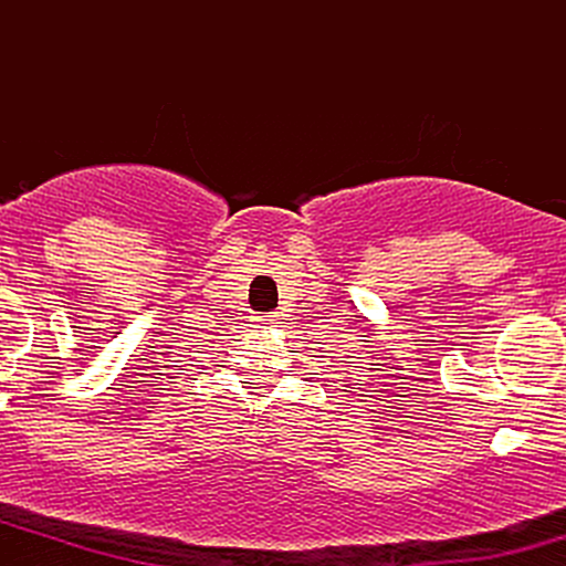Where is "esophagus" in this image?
Wrapping results in <instances>:
<instances>
[{"instance_id": "1", "label": "esophagus", "mask_w": 566, "mask_h": 566, "mask_svg": "<svg viewBox=\"0 0 566 566\" xmlns=\"http://www.w3.org/2000/svg\"><path fill=\"white\" fill-rule=\"evenodd\" d=\"M261 322H263V324H274L276 319H274V316H265V319H261Z\"/></svg>"}]
</instances>
